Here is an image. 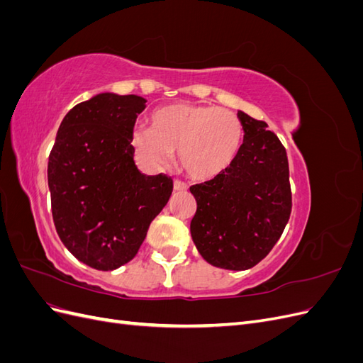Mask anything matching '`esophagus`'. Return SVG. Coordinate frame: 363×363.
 Segmentation results:
<instances>
[{"mask_svg":"<svg viewBox=\"0 0 363 363\" xmlns=\"http://www.w3.org/2000/svg\"><path fill=\"white\" fill-rule=\"evenodd\" d=\"M174 191L175 192H183V191H188V186H186L183 182L180 180H175L174 182Z\"/></svg>","mask_w":363,"mask_h":363,"instance_id":"34e87169","label":"esophagus"}]
</instances>
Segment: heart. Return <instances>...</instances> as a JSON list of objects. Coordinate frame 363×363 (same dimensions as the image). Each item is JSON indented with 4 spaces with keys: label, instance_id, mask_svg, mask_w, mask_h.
Instances as JSON below:
<instances>
[{
    "label": "heart",
    "instance_id": "b5f03b06",
    "mask_svg": "<svg viewBox=\"0 0 363 363\" xmlns=\"http://www.w3.org/2000/svg\"><path fill=\"white\" fill-rule=\"evenodd\" d=\"M150 127L138 125L130 144L147 167L167 163L179 151L180 168L194 180H211L236 160L244 140L239 118L215 106L174 103L156 108Z\"/></svg>",
    "mask_w": 363,
    "mask_h": 363
}]
</instances>
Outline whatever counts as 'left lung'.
<instances>
[{"instance_id": "obj_1", "label": "left lung", "mask_w": 363, "mask_h": 363, "mask_svg": "<svg viewBox=\"0 0 363 363\" xmlns=\"http://www.w3.org/2000/svg\"><path fill=\"white\" fill-rule=\"evenodd\" d=\"M244 142L218 177L191 186L192 240L213 267L250 269L268 256L286 227L292 195L286 150L263 121L238 111Z\"/></svg>"}]
</instances>
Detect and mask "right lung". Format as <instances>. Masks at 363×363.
<instances>
[{"instance_id": "1", "label": "right lung", "mask_w": 363, "mask_h": 363, "mask_svg": "<svg viewBox=\"0 0 363 363\" xmlns=\"http://www.w3.org/2000/svg\"><path fill=\"white\" fill-rule=\"evenodd\" d=\"M145 103L98 94L67 113L51 150L54 225L71 255L94 269L133 259L172 192L171 177L142 174L133 160L130 138Z\"/></svg>"}]
</instances>
